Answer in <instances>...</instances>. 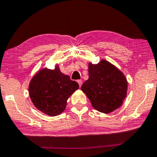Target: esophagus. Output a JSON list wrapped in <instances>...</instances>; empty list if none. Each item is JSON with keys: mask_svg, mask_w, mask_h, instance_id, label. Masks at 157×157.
<instances>
[{"mask_svg": "<svg viewBox=\"0 0 157 157\" xmlns=\"http://www.w3.org/2000/svg\"><path fill=\"white\" fill-rule=\"evenodd\" d=\"M77 82H78V84H79V87H81V86H82V80H78V81H77Z\"/></svg>", "mask_w": 157, "mask_h": 157, "instance_id": "34e87169", "label": "esophagus"}]
</instances>
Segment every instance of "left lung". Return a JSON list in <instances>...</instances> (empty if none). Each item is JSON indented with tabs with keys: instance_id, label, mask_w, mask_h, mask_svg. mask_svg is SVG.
<instances>
[{
	"instance_id": "obj_1",
	"label": "left lung",
	"mask_w": 157,
	"mask_h": 157,
	"mask_svg": "<svg viewBox=\"0 0 157 157\" xmlns=\"http://www.w3.org/2000/svg\"><path fill=\"white\" fill-rule=\"evenodd\" d=\"M89 78L81 90L87 95L92 106L104 113L119 108L126 97L128 82L114 65L105 60L97 64H89Z\"/></svg>"
}]
</instances>
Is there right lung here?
<instances>
[{"mask_svg": "<svg viewBox=\"0 0 157 157\" xmlns=\"http://www.w3.org/2000/svg\"><path fill=\"white\" fill-rule=\"evenodd\" d=\"M78 84L64 75L59 66L54 70H40L32 78L29 94L37 109L50 117L65 110L68 98L78 89Z\"/></svg>", "mask_w": 157, "mask_h": 157, "instance_id": "1", "label": "right lung"}]
</instances>
